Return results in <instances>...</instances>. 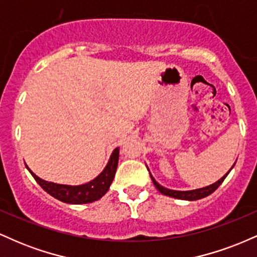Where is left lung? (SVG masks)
Instances as JSON below:
<instances>
[{"label": "left lung", "mask_w": 257, "mask_h": 257, "mask_svg": "<svg viewBox=\"0 0 257 257\" xmlns=\"http://www.w3.org/2000/svg\"><path fill=\"white\" fill-rule=\"evenodd\" d=\"M232 168H231V169H232ZM228 173H227L226 175H223L222 178H221L219 181L215 182V184L209 185V186H206V187H203V188H198V190H192V191H174V190H169V188H166V187H163V186L159 185L158 182L156 181L155 179H153V176L151 175V174H150V176H151L152 182H153V185L156 186V188H157V190L162 194H164V196H169V197H173V198L184 199V200H197V199L204 198V197L209 196V194L213 193L214 191L216 190V188L219 187L221 184H222L223 180H225L226 176L228 175Z\"/></svg>", "instance_id": "8db88e82"}]
</instances>
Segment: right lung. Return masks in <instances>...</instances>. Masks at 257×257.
<instances>
[{
  "mask_svg": "<svg viewBox=\"0 0 257 257\" xmlns=\"http://www.w3.org/2000/svg\"><path fill=\"white\" fill-rule=\"evenodd\" d=\"M118 157L119 149L117 147L112 152L110 161H108L105 169L94 180L87 182V184L78 186L60 185L54 184V182H48L46 180L40 179L28 167L26 168L31 173V175L34 176V179L36 180L37 184L47 193L51 194L52 197H54V198L61 200L64 203H69V204H85V203L95 202V200L100 199L107 192L108 188H110V185L114 179V174H116L117 166H118Z\"/></svg>",
  "mask_w": 257,
  "mask_h": 257,
  "instance_id": "obj_1",
  "label": "right lung"
}]
</instances>
